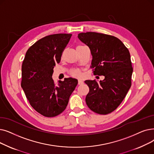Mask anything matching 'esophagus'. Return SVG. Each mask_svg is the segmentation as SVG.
Instances as JSON below:
<instances>
[{"instance_id": "34e87169", "label": "esophagus", "mask_w": 154, "mask_h": 154, "mask_svg": "<svg viewBox=\"0 0 154 154\" xmlns=\"http://www.w3.org/2000/svg\"><path fill=\"white\" fill-rule=\"evenodd\" d=\"M84 84V82L82 81H81V80H79L78 81V84L79 85H82Z\"/></svg>"}]
</instances>
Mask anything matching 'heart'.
<instances>
[{
  "instance_id": "1",
  "label": "heart",
  "mask_w": 154,
  "mask_h": 154,
  "mask_svg": "<svg viewBox=\"0 0 154 154\" xmlns=\"http://www.w3.org/2000/svg\"><path fill=\"white\" fill-rule=\"evenodd\" d=\"M71 75L73 76V77H77V78H81L82 75V73L81 72V70H79V69H73L70 72Z\"/></svg>"
}]
</instances>
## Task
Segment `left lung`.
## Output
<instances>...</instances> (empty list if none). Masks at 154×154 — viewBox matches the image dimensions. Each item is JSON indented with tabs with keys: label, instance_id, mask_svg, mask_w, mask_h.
Returning a JSON list of instances; mask_svg holds the SVG:
<instances>
[{
	"label": "left lung",
	"instance_id": "8db88e82",
	"mask_svg": "<svg viewBox=\"0 0 154 154\" xmlns=\"http://www.w3.org/2000/svg\"><path fill=\"white\" fill-rule=\"evenodd\" d=\"M78 38L91 50L94 74L104 76L99 82L85 81L89 88L86 104L98 114H109L122 103L131 85L130 52L121 40L113 36L87 32L79 33Z\"/></svg>",
	"mask_w": 154,
	"mask_h": 154
}]
</instances>
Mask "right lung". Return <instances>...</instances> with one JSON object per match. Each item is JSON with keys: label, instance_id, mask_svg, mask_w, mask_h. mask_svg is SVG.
Instances as JSON below:
<instances>
[{"label": "right lung", "instance_id": "1", "mask_svg": "<svg viewBox=\"0 0 154 154\" xmlns=\"http://www.w3.org/2000/svg\"><path fill=\"white\" fill-rule=\"evenodd\" d=\"M72 34L46 36L33 44L26 53L22 65L21 87L31 106L39 114L54 117L62 113L78 84L65 78L55 85L53 68L60 62L62 52Z\"/></svg>", "mask_w": 154, "mask_h": 154}]
</instances>
